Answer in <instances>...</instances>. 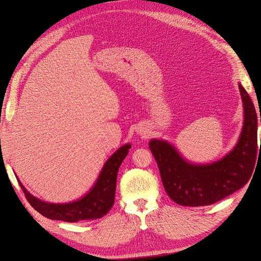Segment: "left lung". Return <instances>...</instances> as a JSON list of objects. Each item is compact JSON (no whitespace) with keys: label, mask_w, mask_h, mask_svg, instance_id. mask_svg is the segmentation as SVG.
Masks as SVG:
<instances>
[{"label":"left lung","mask_w":261,"mask_h":261,"mask_svg":"<svg viewBox=\"0 0 261 261\" xmlns=\"http://www.w3.org/2000/svg\"><path fill=\"white\" fill-rule=\"evenodd\" d=\"M244 121L235 147L222 159L208 164L188 162L164 139H151L149 148L160 170L162 184L170 198L180 206H208L246 185L255 168L258 151L257 114L254 103L239 84ZM261 123V116H260ZM259 156V155H258Z\"/></svg>","instance_id":"8db88e82"}]
</instances>
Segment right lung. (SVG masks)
<instances>
[{
  "label": "right lung",
  "mask_w": 261,
  "mask_h": 261,
  "mask_svg": "<svg viewBox=\"0 0 261 261\" xmlns=\"http://www.w3.org/2000/svg\"><path fill=\"white\" fill-rule=\"evenodd\" d=\"M130 147V144H125L118 148L105 163L97 181L90 191L75 201L65 203L43 201L31 195L17 176L16 178L29 203L45 218L65 221V222L100 219L106 216L113 206L118 168L127 155Z\"/></svg>",
  "instance_id": "add662e5"
}]
</instances>
